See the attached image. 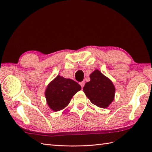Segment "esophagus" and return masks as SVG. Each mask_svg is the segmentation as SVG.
<instances>
[{"label":"esophagus","mask_w":152,"mask_h":152,"mask_svg":"<svg viewBox=\"0 0 152 152\" xmlns=\"http://www.w3.org/2000/svg\"><path fill=\"white\" fill-rule=\"evenodd\" d=\"M80 86H81L82 88H83V86H84V85H85V82H81L80 83Z\"/></svg>","instance_id":"1"}]
</instances>
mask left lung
Here are the masks:
<instances>
[{"mask_svg": "<svg viewBox=\"0 0 152 152\" xmlns=\"http://www.w3.org/2000/svg\"><path fill=\"white\" fill-rule=\"evenodd\" d=\"M89 78L90 81L83 88L87 97L98 107H108L115 96V89L112 82L96 69L90 74Z\"/></svg>", "mask_w": 152, "mask_h": 152, "instance_id": "8db88e82", "label": "left lung"}]
</instances>
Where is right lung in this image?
<instances>
[{
    "label": "right lung",
    "mask_w": 152,
    "mask_h": 152,
    "mask_svg": "<svg viewBox=\"0 0 152 152\" xmlns=\"http://www.w3.org/2000/svg\"><path fill=\"white\" fill-rule=\"evenodd\" d=\"M81 88L80 85L74 80L58 75L46 89L47 104L53 111L61 110L66 107L71 99Z\"/></svg>",
    "instance_id": "obj_1"
}]
</instances>
